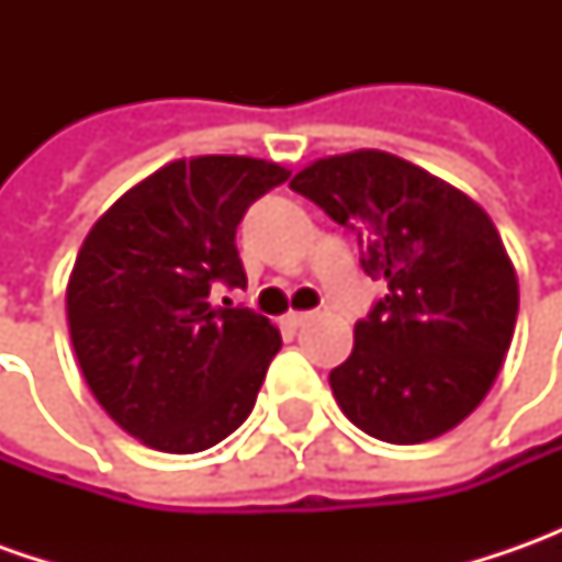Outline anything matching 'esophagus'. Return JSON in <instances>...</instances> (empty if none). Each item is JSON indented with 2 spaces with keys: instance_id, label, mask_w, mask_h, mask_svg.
I'll list each match as a JSON object with an SVG mask.
<instances>
[{
  "instance_id": "obj_1",
  "label": "esophagus",
  "mask_w": 562,
  "mask_h": 562,
  "mask_svg": "<svg viewBox=\"0 0 562 562\" xmlns=\"http://www.w3.org/2000/svg\"><path fill=\"white\" fill-rule=\"evenodd\" d=\"M310 318H313V313H288L281 318V325H284V328H300V325H306Z\"/></svg>"
}]
</instances>
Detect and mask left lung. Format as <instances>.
Returning a JSON list of instances; mask_svg holds the SVG:
<instances>
[{"mask_svg":"<svg viewBox=\"0 0 562 562\" xmlns=\"http://www.w3.org/2000/svg\"><path fill=\"white\" fill-rule=\"evenodd\" d=\"M291 190L357 234L387 293L357 322L353 353L331 369L344 416L387 443L441 438L501 375L519 281L482 205L381 149L315 159Z\"/></svg>","mask_w":562,"mask_h":562,"instance_id":"1","label":"left lung"}]
</instances>
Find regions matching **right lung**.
<instances>
[{
    "instance_id": "1",
    "label": "right lung",
    "mask_w": 562,
    "mask_h": 562,
    "mask_svg": "<svg viewBox=\"0 0 562 562\" xmlns=\"http://www.w3.org/2000/svg\"><path fill=\"white\" fill-rule=\"evenodd\" d=\"M288 168L249 156L162 165L90 227L65 291L77 366L97 403L153 450L200 453L249 416L281 331L215 310V281L244 288L234 234Z\"/></svg>"
}]
</instances>
